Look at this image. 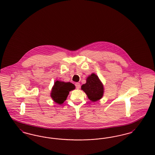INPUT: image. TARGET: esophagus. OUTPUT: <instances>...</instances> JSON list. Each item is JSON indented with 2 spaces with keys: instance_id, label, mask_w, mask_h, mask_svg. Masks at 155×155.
<instances>
[{
  "instance_id": "34e87169",
  "label": "esophagus",
  "mask_w": 155,
  "mask_h": 155,
  "mask_svg": "<svg viewBox=\"0 0 155 155\" xmlns=\"http://www.w3.org/2000/svg\"><path fill=\"white\" fill-rule=\"evenodd\" d=\"M75 87H76V88H77V89H79V88H80L81 85H80V84L79 82H76V83L75 84Z\"/></svg>"
}]
</instances>
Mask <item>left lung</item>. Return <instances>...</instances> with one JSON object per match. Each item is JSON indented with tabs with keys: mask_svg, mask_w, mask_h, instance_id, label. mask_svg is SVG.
Returning <instances> with one entry per match:
<instances>
[{
	"mask_svg": "<svg viewBox=\"0 0 155 155\" xmlns=\"http://www.w3.org/2000/svg\"><path fill=\"white\" fill-rule=\"evenodd\" d=\"M86 80V83L81 86V90L92 101L95 102L100 100L104 94V86L98 77L92 73Z\"/></svg>",
	"mask_w": 155,
	"mask_h": 155,
	"instance_id": "1",
	"label": "left lung"
}]
</instances>
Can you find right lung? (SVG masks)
Masks as SVG:
<instances>
[{
    "instance_id": "1",
    "label": "right lung",
    "mask_w": 155,
    "mask_h": 155,
    "mask_svg": "<svg viewBox=\"0 0 155 155\" xmlns=\"http://www.w3.org/2000/svg\"><path fill=\"white\" fill-rule=\"evenodd\" d=\"M75 88V85L71 82L56 81L52 88L51 97L55 102L61 104L66 100L69 92Z\"/></svg>"
}]
</instances>
